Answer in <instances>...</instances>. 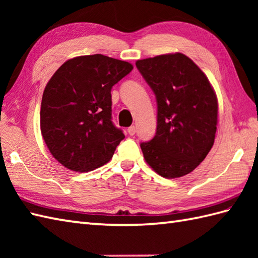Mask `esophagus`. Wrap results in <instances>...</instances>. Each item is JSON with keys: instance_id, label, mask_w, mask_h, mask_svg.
Instances as JSON below:
<instances>
[{"instance_id": "esophagus-1", "label": "esophagus", "mask_w": 258, "mask_h": 258, "mask_svg": "<svg viewBox=\"0 0 258 258\" xmlns=\"http://www.w3.org/2000/svg\"><path fill=\"white\" fill-rule=\"evenodd\" d=\"M127 132H128V134H130L131 136L135 135V133H136V127H135V126H130V127L127 128Z\"/></svg>"}]
</instances>
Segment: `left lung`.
Returning a JSON list of instances; mask_svg holds the SVG:
<instances>
[{"mask_svg":"<svg viewBox=\"0 0 258 258\" xmlns=\"http://www.w3.org/2000/svg\"><path fill=\"white\" fill-rule=\"evenodd\" d=\"M136 68L157 103L155 136L141 143L145 161L163 177H182L204 161L214 144L215 92L201 69L182 53L139 59Z\"/></svg>","mask_w":258,"mask_h":258,"instance_id":"8db88e82","label":"left lung"}]
</instances>
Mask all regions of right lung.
Masks as SVG:
<instances>
[{"mask_svg":"<svg viewBox=\"0 0 258 258\" xmlns=\"http://www.w3.org/2000/svg\"><path fill=\"white\" fill-rule=\"evenodd\" d=\"M133 70L102 54L71 58L43 92L41 132L51 154L74 172L111 160L125 136L112 122V87Z\"/></svg>","mask_w":258,"mask_h":258,"instance_id":"1","label":"right lung"}]
</instances>
